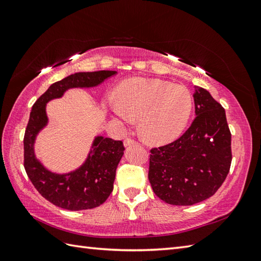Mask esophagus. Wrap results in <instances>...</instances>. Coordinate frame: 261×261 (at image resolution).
<instances>
[{
  "mask_svg": "<svg viewBox=\"0 0 261 261\" xmlns=\"http://www.w3.org/2000/svg\"><path fill=\"white\" fill-rule=\"evenodd\" d=\"M136 141L135 140H132V139H125L124 140V142H123V145H124V147H129V146H132V145H136Z\"/></svg>",
  "mask_w": 261,
  "mask_h": 261,
  "instance_id": "34e87169",
  "label": "esophagus"
}]
</instances>
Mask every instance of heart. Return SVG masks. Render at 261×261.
Segmentation results:
<instances>
[{
    "label": "heart",
    "instance_id": "heart-1",
    "mask_svg": "<svg viewBox=\"0 0 261 261\" xmlns=\"http://www.w3.org/2000/svg\"><path fill=\"white\" fill-rule=\"evenodd\" d=\"M111 112L124 122L139 120V132L149 143L175 139L186 127L193 112L191 92L184 86L157 80L134 79L116 91L109 102Z\"/></svg>",
    "mask_w": 261,
    "mask_h": 261
}]
</instances>
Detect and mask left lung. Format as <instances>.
Here are the masks:
<instances>
[{
	"label": "left lung",
	"instance_id": "1",
	"mask_svg": "<svg viewBox=\"0 0 261 261\" xmlns=\"http://www.w3.org/2000/svg\"><path fill=\"white\" fill-rule=\"evenodd\" d=\"M195 119L179 139L150 150L148 178L153 193L171 205H193L214 195L229 174L231 132L225 111L195 86Z\"/></svg>",
	"mask_w": 261,
	"mask_h": 261
}]
</instances>
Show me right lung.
Wrapping results in <instances>:
<instances>
[{"label":"right lung","instance_id":"add662e5","mask_svg":"<svg viewBox=\"0 0 261 261\" xmlns=\"http://www.w3.org/2000/svg\"><path fill=\"white\" fill-rule=\"evenodd\" d=\"M116 74L115 70L71 74L49 86L33 104L23 139L24 169L37 191L56 206L81 211L99 206L107 201L113 191L115 170L124 153V147L122 141L96 136L85 162L79 168L65 174L49 170L35 152L37 136L49 122L47 103L63 97L70 88L95 87Z\"/></svg>","mask_w":261,"mask_h":261}]
</instances>
